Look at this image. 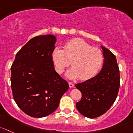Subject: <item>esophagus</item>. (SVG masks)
I'll use <instances>...</instances> for the list:
<instances>
[{
	"mask_svg": "<svg viewBox=\"0 0 133 133\" xmlns=\"http://www.w3.org/2000/svg\"><path fill=\"white\" fill-rule=\"evenodd\" d=\"M68 84H69L70 88H73L74 87V84L72 83H71V82H69V83H68Z\"/></svg>",
	"mask_w": 133,
	"mask_h": 133,
	"instance_id": "1",
	"label": "esophagus"
}]
</instances>
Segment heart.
Listing matches in <instances>:
<instances>
[{
    "mask_svg": "<svg viewBox=\"0 0 133 133\" xmlns=\"http://www.w3.org/2000/svg\"><path fill=\"white\" fill-rule=\"evenodd\" d=\"M52 59L58 74H62L71 61L73 66L67 71L66 76L85 81L96 76L103 65L104 56L98 48L94 47L83 39L75 38L67 42L63 50L56 47Z\"/></svg>",
    "mask_w": 133,
    "mask_h": 133,
    "instance_id": "1",
    "label": "heart"
}]
</instances>
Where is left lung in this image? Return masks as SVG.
Returning <instances> with one entry per match:
<instances>
[{"mask_svg":"<svg viewBox=\"0 0 133 133\" xmlns=\"http://www.w3.org/2000/svg\"><path fill=\"white\" fill-rule=\"evenodd\" d=\"M104 61L101 72L91 79L76 84L82 97L76 103L79 113L94 118L104 114L117 98L120 88V72L115 56L102 46Z\"/></svg>","mask_w":133,"mask_h":133,"instance_id":"obj_1","label":"left lung"}]
</instances>
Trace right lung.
I'll use <instances>...</instances> for the list:
<instances>
[{
  "label": "right lung",
  "instance_id": "1",
  "mask_svg": "<svg viewBox=\"0 0 133 133\" xmlns=\"http://www.w3.org/2000/svg\"><path fill=\"white\" fill-rule=\"evenodd\" d=\"M56 37H34L16 54L11 67L13 97L19 108L32 117H45L57 109L68 84L54 69L52 53Z\"/></svg>",
  "mask_w": 133,
  "mask_h": 133
}]
</instances>
